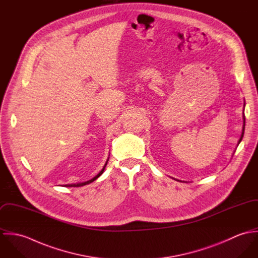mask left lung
I'll return each instance as SVG.
<instances>
[{
    "label": "left lung",
    "mask_w": 258,
    "mask_h": 258,
    "mask_svg": "<svg viewBox=\"0 0 258 258\" xmlns=\"http://www.w3.org/2000/svg\"><path fill=\"white\" fill-rule=\"evenodd\" d=\"M244 105H245V103H244ZM244 128H245V116H244V114H243V127H242V133H241V136H240V139H239V141H238V144L241 142V140H242V137H243V134H244ZM237 144V145H238Z\"/></svg>",
    "instance_id": "obj_1"
}]
</instances>
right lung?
<instances>
[{"mask_svg": "<svg viewBox=\"0 0 258 258\" xmlns=\"http://www.w3.org/2000/svg\"><path fill=\"white\" fill-rule=\"evenodd\" d=\"M107 162H108V160H107ZM107 162H106V164L104 165V167H103V169L99 172V174H97L93 179H91V180H89V181H87V182H84V183H80V184H67L66 186H81V185H84V184H90V183H92V182H94L99 176H101L102 175V173H103V171H104V169H105V167H106V165H107Z\"/></svg>", "mask_w": 258, "mask_h": 258, "instance_id": "obj_1", "label": "right lung"}]
</instances>
